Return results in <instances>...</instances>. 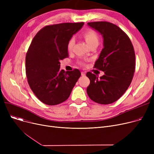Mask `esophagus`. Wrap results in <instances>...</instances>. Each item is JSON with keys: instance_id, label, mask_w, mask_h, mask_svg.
<instances>
[{"instance_id": "34e87169", "label": "esophagus", "mask_w": 154, "mask_h": 154, "mask_svg": "<svg viewBox=\"0 0 154 154\" xmlns=\"http://www.w3.org/2000/svg\"><path fill=\"white\" fill-rule=\"evenodd\" d=\"M81 75H82V76H85V72H82Z\"/></svg>"}]
</instances>
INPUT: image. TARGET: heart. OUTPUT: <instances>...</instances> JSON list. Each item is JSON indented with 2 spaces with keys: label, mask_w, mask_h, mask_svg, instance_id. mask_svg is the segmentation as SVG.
I'll use <instances>...</instances> for the list:
<instances>
[{
  "label": "heart",
  "mask_w": 154,
  "mask_h": 154,
  "mask_svg": "<svg viewBox=\"0 0 154 154\" xmlns=\"http://www.w3.org/2000/svg\"><path fill=\"white\" fill-rule=\"evenodd\" d=\"M84 37L85 40L86 42L88 45H90L94 43L99 44V37L97 34L96 32L94 30H90L86 31L84 34ZM74 44V39L72 38L69 40V41L67 44V49L68 51H71L73 47V45Z\"/></svg>",
  "instance_id": "1"
}]
</instances>
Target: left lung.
<instances>
[{"mask_svg":"<svg viewBox=\"0 0 154 154\" xmlns=\"http://www.w3.org/2000/svg\"><path fill=\"white\" fill-rule=\"evenodd\" d=\"M103 37V48L94 67L104 72L99 78L88 72L90 84L87 93L90 99L100 104L117 100L125 92L134 76L135 56L134 47L125 32L108 22H88Z\"/></svg>","mask_w":154,"mask_h":154,"instance_id":"left-lung-1","label":"left lung"}]
</instances>
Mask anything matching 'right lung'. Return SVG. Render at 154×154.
<instances>
[{
    "mask_svg": "<svg viewBox=\"0 0 154 154\" xmlns=\"http://www.w3.org/2000/svg\"><path fill=\"white\" fill-rule=\"evenodd\" d=\"M84 22L47 26L34 37L26 57L29 85L45 104L55 106L66 101L81 73L78 69L60 70V61L68 57L67 44Z\"/></svg>",
    "mask_w": 154,
    "mask_h": 154,
    "instance_id": "right-lung-1",
    "label": "right lung"
}]
</instances>
